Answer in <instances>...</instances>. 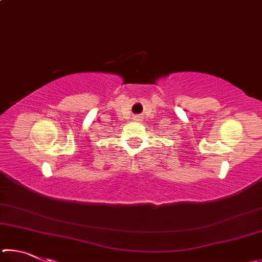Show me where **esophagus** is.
I'll list each match as a JSON object with an SVG mask.
<instances>
[{
	"mask_svg": "<svg viewBox=\"0 0 262 262\" xmlns=\"http://www.w3.org/2000/svg\"><path fill=\"white\" fill-rule=\"evenodd\" d=\"M136 120H139V118H136Z\"/></svg>",
	"mask_w": 262,
	"mask_h": 262,
	"instance_id": "1",
	"label": "esophagus"
}]
</instances>
